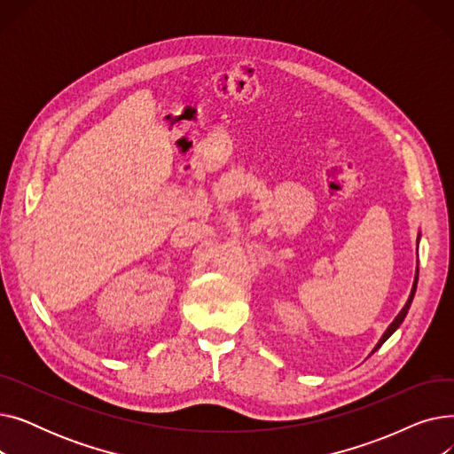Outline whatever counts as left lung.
Listing matches in <instances>:
<instances>
[{
	"instance_id": "obj_1",
	"label": "left lung",
	"mask_w": 454,
	"mask_h": 454,
	"mask_svg": "<svg viewBox=\"0 0 454 454\" xmlns=\"http://www.w3.org/2000/svg\"><path fill=\"white\" fill-rule=\"evenodd\" d=\"M416 285H418V272H416V279H414V287H412V293H411V296H409V301L407 303H404V307L401 309V313L395 317V320L388 325V329L385 331V335L383 337H380V340L377 342V346H375V349H379L380 346H383L387 340H388V337L392 335V333L401 325V322L404 320V317H407V313H409V309H411V303H412V298H414V293H416ZM373 349V351H375Z\"/></svg>"
}]
</instances>
